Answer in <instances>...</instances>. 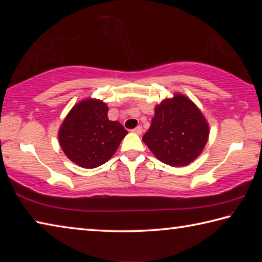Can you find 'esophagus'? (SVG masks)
<instances>
[{"instance_id":"obj_1","label":"esophagus","mask_w":262,"mask_h":262,"mask_svg":"<svg viewBox=\"0 0 262 262\" xmlns=\"http://www.w3.org/2000/svg\"><path fill=\"white\" fill-rule=\"evenodd\" d=\"M135 132V134H137V135H142V132H143V127L142 126H137V127H135L134 130H132Z\"/></svg>"}]
</instances>
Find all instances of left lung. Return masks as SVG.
Segmentation results:
<instances>
[{"mask_svg": "<svg viewBox=\"0 0 262 262\" xmlns=\"http://www.w3.org/2000/svg\"><path fill=\"white\" fill-rule=\"evenodd\" d=\"M208 138V124L200 110L183 95L156 106L151 126L143 136L160 162L186 166L198 157Z\"/></svg>", "mask_w": 262, "mask_h": 262, "instance_id": "1", "label": "left lung"}]
</instances>
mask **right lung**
Instances as JSON below:
<instances>
[{
  "label": "right lung",
  "mask_w": 262,
  "mask_h": 262,
  "mask_svg": "<svg viewBox=\"0 0 262 262\" xmlns=\"http://www.w3.org/2000/svg\"><path fill=\"white\" fill-rule=\"evenodd\" d=\"M106 104L85 99L71 108L58 132L62 150L71 162L85 168L106 163L127 131L107 118Z\"/></svg>",
  "instance_id": "1"
}]
</instances>
